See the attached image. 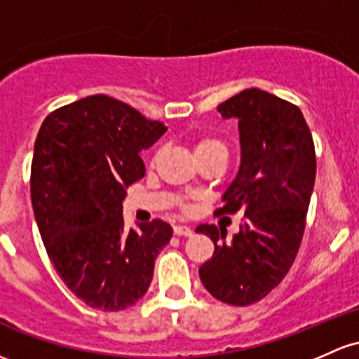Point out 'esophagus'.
<instances>
[{
  "label": "esophagus",
  "instance_id": "esophagus-1",
  "mask_svg": "<svg viewBox=\"0 0 359 359\" xmlns=\"http://www.w3.org/2000/svg\"><path fill=\"white\" fill-rule=\"evenodd\" d=\"M173 233L175 235H179V237H191L192 235V230L189 226H186V224H175V226H173Z\"/></svg>",
  "mask_w": 359,
  "mask_h": 359
}]
</instances>
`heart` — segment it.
<instances>
[{
  "label": "heart",
  "instance_id": "1",
  "mask_svg": "<svg viewBox=\"0 0 359 359\" xmlns=\"http://www.w3.org/2000/svg\"><path fill=\"white\" fill-rule=\"evenodd\" d=\"M196 156H204V155H215V153H222V155L228 156V149L216 137H201L196 143Z\"/></svg>",
  "mask_w": 359,
  "mask_h": 359
}]
</instances>
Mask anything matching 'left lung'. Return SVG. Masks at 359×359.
<instances>
[{"label":"left lung","instance_id":"obj_1","mask_svg":"<svg viewBox=\"0 0 359 359\" xmlns=\"http://www.w3.org/2000/svg\"><path fill=\"white\" fill-rule=\"evenodd\" d=\"M223 119L238 121L240 168L216 215L243 210V223L230 243L215 224L198 233L215 243L199 278L216 300L247 306L283 281L300 249L312 198L315 148L297 105L259 88H249L218 105Z\"/></svg>","mask_w":359,"mask_h":359}]
</instances>
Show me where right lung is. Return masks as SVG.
<instances>
[{"mask_svg": "<svg viewBox=\"0 0 359 359\" xmlns=\"http://www.w3.org/2000/svg\"><path fill=\"white\" fill-rule=\"evenodd\" d=\"M167 128L107 95L54 110L39 129L30 170L35 222L65 285L92 309L119 312L147 293L170 242L161 219L126 230V189L143 179L140 153Z\"/></svg>", "mask_w": 359, "mask_h": 359, "instance_id": "1", "label": "right lung"}]
</instances>
